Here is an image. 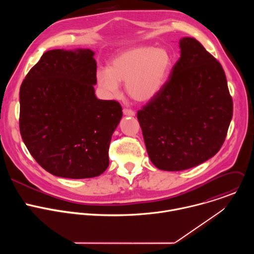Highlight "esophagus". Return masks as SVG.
<instances>
[{"mask_svg":"<svg viewBox=\"0 0 254 254\" xmlns=\"http://www.w3.org/2000/svg\"><path fill=\"white\" fill-rule=\"evenodd\" d=\"M124 112V115L125 116H129V117H133L135 115V113L131 110H128V108H125V110L123 111Z\"/></svg>","mask_w":254,"mask_h":254,"instance_id":"1","label":"esophagus"}]
</instances>
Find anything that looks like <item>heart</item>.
<instances>
[{"mask_svg": "<svg viewBox=\"0 0 254 254\" xmlns=\"http://www.w3.org/2000/svg\"><path fill=\"white\" fill-rule=\"evenodd\" d=\"M173 66L171 53L165 48L140 46L119 53L110 69L96 72V83L107 98L120 93V82H126L127 95L137 102L153 99L165 85Z\"/></svg>", "mask_w": 254, "mask_h": 254, "instance_id": "heart-1", "label": "heart"}]
</instances>
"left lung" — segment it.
<instances>
[{
  "label": "left lung",
  "mask_w": 254,
  "mask_h": 254,
  "mask_svg": "<svg viewBox=\"0 0 254 254\" xmlns=\"http://www.w3.org/2000/svg\"><path fill=\"white\" fill-rule=\"evenodd\" d=\"M179 43L181 57L169 79L136 116L152 163L172 172L218 153L233 115L221 64L194 38Z\"/></svg>",
  "instance_id": "1"
}]
</instances>
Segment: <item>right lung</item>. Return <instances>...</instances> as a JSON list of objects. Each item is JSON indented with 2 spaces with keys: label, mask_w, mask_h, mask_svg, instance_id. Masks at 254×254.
I'll use <instances>...</instances> for the list:
<instances>
[{
  "label": "right lung",
  "mask_w": 254,
  "mask_h": 254,
  "mask_svg": "<svg viewBox=\"0 0 254 254\" xmlns=\"http://www.w3.org/2000/svg\"><path fill=\"white\" fill-rule=\"evenodd\" d=\"M90 49L45 52L20 87V132L32 157L50 174L93 178L110 165L108 149L123 108L97 99Z\"/></svg>",
  "instance_id": "1"
}]
</instances>
